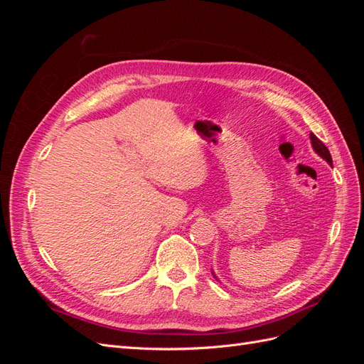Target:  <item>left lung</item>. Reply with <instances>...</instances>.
<instances>
[{
    "label": "left lung",
    "mask_w": 364,
    "mask_h": 364,
    "mask_svg": "<svg viewBox=\"0 0 364 364\" xmlns=\"http://www.w3.org/2000/svg\"><path fill=\"white\" fill-rule=\"evenodd\" d=\"M310 139H311V146H313V150L317 153L318 156H321L322 159H325L329 165H333V158H331V153H329V150L325 147V144L323 142L318 139L314 134H310ZM213 274H214V272H213ZM214 278H215V274H214ZM217 279V278H215Z\"/></svg>",
    "instance_id": "1"
}]
</instances>
